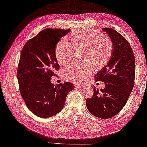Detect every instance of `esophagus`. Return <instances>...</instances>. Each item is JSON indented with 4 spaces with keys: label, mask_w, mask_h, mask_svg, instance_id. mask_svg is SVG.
Returning a JSON list of instances; mask_svg holds the SVG:
<instances>
[{
    "label": "esophagus",
    "mask_w": 147,
    "mask_h": 147,
    "mask_svg": "<svg viewBox=\"0 0 147 147\" xmlns=\"http://www.w3.org/2000/svg\"><path fill=\"white\" fill-rule=\"evenodd\" d=\"M83 84L79 83H77L75 84V86H76V87H80V86H83Z\"/></svg>",
    "instance_id": "1"
}]
</instances>
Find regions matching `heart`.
Wrapping results in <instances>:
<instances>
[{"label":"heart","instance_id":"1","mask_svg":"<svg viewBox=\"0 0 147 147\" xmlns=\"http://www.w3.org/2000/svg\"><path fill=\"white\" fill-rule=\"evenodd\" d=\"M83 59L87 62L73 64L62 69L66 80L79 81L92 73L93 65L96 68L104 66L113 53V43L106 36L96 30H78L71 35V43L62 39L57 43L55 55L58 63L63 65L71 61L74 49H83Z\"/></svg>","mask_w":147,"mask_h":147}]
</instances>
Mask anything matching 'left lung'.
Instances as JSON below:
<instances>
[{
  "label": "left lung",
  "mask_w": 147,
  "mask_h": 147,
  "mask_svg": "<svg viewBox=\"0 0 147 147\" xmlns=\"http://www.w3.org/2000/svg\"><path fill=\"white\" fill-rule=\"evenodd\" d=\"M111 39L112 56L107 64L95 75L96 81H102L105 88L92 85L94 94L86 100L91 114L100 119H109L121 111L134 86L136 62L131 47L126 38L113 28H103Z\"/></svg>",
  "instance_id": "left-lung-1"
}]
</instances>
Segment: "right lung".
<instances>
[{
  "mask_svg": "<svg viewBox=\"0 0 147 147\" xmlns=\"http://www.w3.org/2000/svg\"><path fill=\"white\" fill-rule=\"evenodd\" d=\"M69 30H43L28 40L21 51L18 67L19 92L28 109L38 117H51L59 113L68 94L74 88L71 83L55 85L50 81L59 69L55 46Z\"/></svg>",
  "mask_w": 147,
  "mask_h": 147,
  "instance_id": "add662e5",
  "label": "right lung"
}]
</instances>
